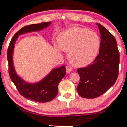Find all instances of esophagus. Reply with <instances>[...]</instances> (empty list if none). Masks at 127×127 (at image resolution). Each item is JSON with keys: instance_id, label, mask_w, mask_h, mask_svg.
Returning a JSON list of instances; mask_svg holds the SVG:
<instances>
[{"instance_id": "esophagus-1", "label": "esophagus", "mask_w": 127, "mask_h": 127, "mask_svg": "<svg viewBox=\"0 0 127 127\" xmlns=\"http://www.w3.org/2000/svg\"><path fill=\"white\" fill-rule=\"evenodd\" d=\"M66 72L68 73H70L71 72L72 68L71 67V66H66Z\"/></svg>"}]
</instances>
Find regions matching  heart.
<instances>
[{"instance_id":"b5f03b06","label":"heart","mask_w":127,"mask_h":127,"mask_svg":"<svg viewBox=\"0 0 127 127\" xmlns=\"http://www.w3.org/2000/svg\"><path fill=\"white\" fill-rule=\"evenodd\" d=\"M61 50L68 54L73 66L84 67L96 58L100 46L99 36L88 29L76 26L64 33L58 39Z\"/></svg>"}]
</instances>
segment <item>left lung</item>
Masks as SVG:
<instances>
[{"mask_svg":"<svg viewBox=\"0 0 127 127\" xmlns=\"http://www.w3.org/2000/svg\"><path fill=\"white\" fill-rule=\"evenodd\" d=\"M99 53L85 68L78 69L80 81L76 90L81 97L92 99L101 96L115 84L118 76L120 53L115 37L100 23Z\"/></svg>","mask_w":127,"mask_h":127,"instance_id":"8db88e82","label":"left lung"}]
</instances>
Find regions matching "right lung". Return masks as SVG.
I'll list each match as a JSON object with an SVG mask.
<instances>
[{
    "mask_svg": "<svg viewBox=\"0 0 127 127\" xmlns=\"http://www.w3.org/2000/svg\"><path fill=\"white\" fill-rule=\"evenodd\" d=\"M51 22L29 25L22 28L15 33L9 43L7 49V61L10 78L20 94L26 99L37 102H47L55 98L58 92V84L66 75V68L62 66L54 69L44 79L36 84L25 82L17 75L13 64L14 45L19 35L33 31H40L50 25Z\"/></svg>",
    "mask_w": 127,
    "mask_h": 127,
    "instance_id": "1",
    "label": "right lung"
}]
</instances>
